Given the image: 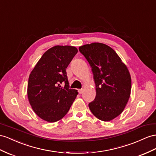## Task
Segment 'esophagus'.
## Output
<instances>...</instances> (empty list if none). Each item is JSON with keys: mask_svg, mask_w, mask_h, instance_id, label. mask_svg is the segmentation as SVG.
Listing matches in <instances>:
<instances>
[{"mask_svg": "<svg viewBox=\"0 0 156 156\" xmlns=\"http://www.w3.org/2000/svg\"><path fill=\"white\" fill-rule=\"evenodd\" d=\"M83 89H80V90H78V92H79L80 94H82V92H83Z\"/></svg>", "mask_w": 156, "mask_h": 156, "instance_id": "34e87169", "label": "esophagus"}]
</instances>
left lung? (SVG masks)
Instances as JSON below:
<instances>
[{"label": "left lung", "instance_id": "obj_1", "mask_svg": "<svg viewBox=\"0 0 156 156\" xmlns=\"http://www.w3.org/2000/svg\"><path fill=\"white\" fill-rule=\"evenodd\" d=\"M94 74L96 96L89 103L94 116L110 121L121 114L129 101L131 77L126 66L112 48L93 43L79 47Z\"/></svg>", "mask_w": 156, "mask_h": 156}]
</instances>
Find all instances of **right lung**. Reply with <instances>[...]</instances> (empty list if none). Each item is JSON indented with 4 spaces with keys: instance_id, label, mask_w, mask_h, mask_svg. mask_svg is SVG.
<instances>
[{
    "instance_id": "add662e5",
    "label": "right lung",
    "mask_w": 156,
    "mask_h": 156,
    "mask_svg": "<svg viewBox=\"0 0 156 156\" xmlns=\"http://www.w3.org/2000/svg\"><path fill=\"white\" fill-rule=\"evenodd\" d=\"M78 53L75 47L57 45L43 55L31 72L27 98L34 112L49 122L61 120L78 94L70 89L66 69Z\"/></svg>"
}]
</instances>
